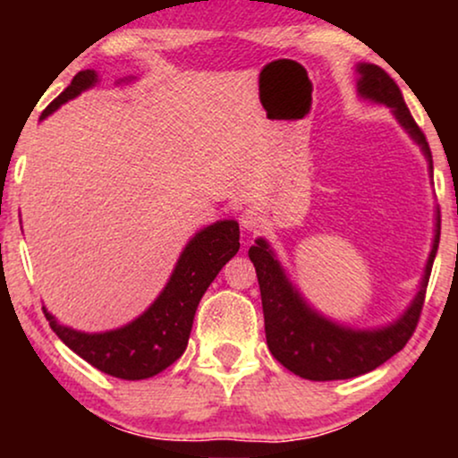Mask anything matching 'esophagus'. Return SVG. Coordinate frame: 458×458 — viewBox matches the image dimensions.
<instances>
[{
    "mask_svg": "<svg viewBox=\"0 0 458 458\" xmlns=\"http://www.w3.org/2000/svg\"><path fill=\"white\" fill-rule=\"evenodd\" d=\"M242 227L246 231H254L260 227V215L254 208H248L242 212Z\"/></svg>",
    "mask_w": 458,
    "mask_h": 458,
    "instance_id": "obj_1",
    "label": "esophagus"
}]
</instances>
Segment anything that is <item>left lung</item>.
I'll return each mask as SVG.
<instances>
[{
	"label": "left lung",
	"instance_id": "left-lung-1",
	"mask_svg": "<svg viewBox=\"0 0 458 458\" xmlns=\"http://www.w3.org/2000/svg\"><path fill=\"white\" fill-rule=\"evenodd\" d=\"M356 72H359V83H356L359 96L371 99L375 104L390 106L396 121L419 143L429 162V171L434 173L428 140L406 108L396 81L384 68L375 64H359ZM437 243H440V212L436 215L434 243H431L428 265H425L421 287L409 309L386 327L352 329L310 309L296 287L292 285V281L287 279L284 267L275 259L268 243L259 237L256 246L248 250V256L254 262L256 277H259L262 312H265V334L271 354L292 373L312 381L359 377V375L384 365L387 359H392L406 346L417 327Z\"/></svg>",
	"mask_w": 458,
	"mask_h": 458
}]
</instances>
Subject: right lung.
<instances>
[{"mask_svg": "<svg viewBox=\"0 0 458 458\" xmlns=\"http://www.w3.org/2000/svg\"><path fill=\"white\" fill-rule=\"evenodd\" d=\"M98 83L96 71H81L72 83L43 110L41 118L52 114L68 99ZM240 250L237 221H216L198 231L181 252L174 271L149 309L123 327L104 334H85L60 325L46 312L49 327L72 352L102 373L118 379H148L171 367L185 352L193 317L204 292L218 271Z\"/></svg>", "mask_w": 458, "mask_h": 458, "instance_id": "obj_1", "label": "right lung"}]
</instances>
